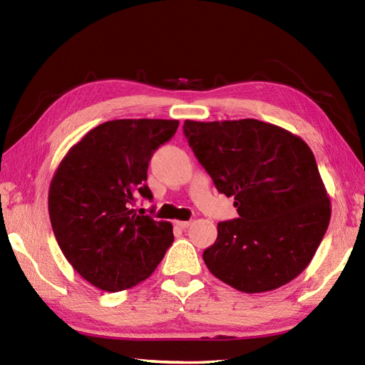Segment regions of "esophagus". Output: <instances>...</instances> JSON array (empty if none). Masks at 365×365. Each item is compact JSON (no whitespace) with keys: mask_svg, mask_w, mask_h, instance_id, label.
Here are the masks:
<instances>
[{"mask_svg":"<svg viewBox=\"0 0 365 365\" xmlns=\"http://www.w3.org/2000/svg\"><path fill=\"white\" fill-rule=\"evenodd\" d=\"M174 224H175V226H178V227L185 229V227H188V226H190L191 221H174Z\"/></svg>","mask_w":365,"mask_h":365,"instance_id":"esophagus-1","label":"esophagus"}]
</instances>
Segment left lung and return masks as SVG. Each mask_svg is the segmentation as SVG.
Instances as JSON below:
<instances>
[{"label": "left lung", "mask_w": 365, "mask_h": 365, "mask_svg": "<svg viewBox=\"0 0 365 365\" xmlns=\"http://www.w3.org/2000/svg\"><path fill=\"white\" fill-rule=\"evenodd\" d=\"M183 133L216 190L234 197L238 218L218 224L204 262L245 293L279 289L312 260L331 202L309 145L255 119L185 120Z\"/></svg>", "instance_id": "left-lung-1"}]
</instances>
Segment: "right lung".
Here are the masks:
<instances>
[{"label": "right lung", "instance_id": "1", "mask_svg": "<svg viewBox=\"0 0 365 365\" xmlns=\"http://www.w3.org/2000/svg\"><path fill=\"white\" fill-rule=\"evenodd\" d=\"M178 120L119 119L92 128L54 173L48 212L61 251L81 277L106 292L149 277L174 242L173 224L135 213L152 200L147 168Z\"/></svg>", "mask_w": 365, "mask_h": 365}]
</instances>
